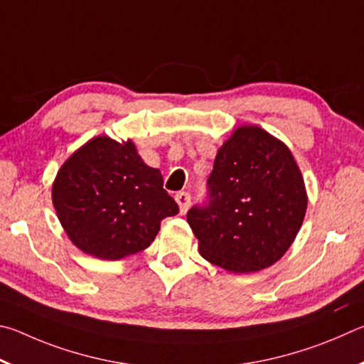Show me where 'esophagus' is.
<instances>
[{
    "instance_id": "esophagus-1",
    "label": "esophagus",
    "mask_w": 364,
    "mask_h": 364,
    "mask_svg": "<svg viewBox=\"0 0 364 364\" xmlns=\"http://www.w3.org/2000/svg\"><path fill=\"white\" fill-rule=\"evenodd\" d=\"M176 201L178 205V209H181V214H186L188 211V206H190V193L178 192L176 195Z\"/></svg>"
}]
</instances>
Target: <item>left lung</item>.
<instances>
[{
  "mask_svg": "<svg viewBox=\"0 0 364 364\" xmlns=\"http://www.w3.org/2000/svg\"><path fill=\"white\" fill-rule=\"evenodd\" d=\"M307 211L304 177L282 140L240 126L220 146L208 201L187 213L200 254L235 273L267 269L283 257Z\"/></svg>",
  "mask_w": 364,
  "mask_h": 364,
  "instance_id": "obj_1",
  "label": "left lung"
}]
</instances>
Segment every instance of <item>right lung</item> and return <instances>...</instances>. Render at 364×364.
Segmentation results:
<instances>
[{
	"mask_svg": "<svg viewBox=\"0 0 364 364\" xmlns=\"http://www.w3.org/2000/svg\"><path fill=\"white\" fill-rule=\"evenodd\" d=\"M53 205L72 243L105 260L149 247L161 220L178 213L159 169L142 161L131 140L107 136L91 139L62 164Z\"/></svg>",
	"mask_w": 364,
	"mask_h": 364,
	"instance_id": "right-lung-1",
	"label": "right lung"
}]
</instances>
